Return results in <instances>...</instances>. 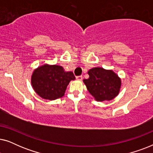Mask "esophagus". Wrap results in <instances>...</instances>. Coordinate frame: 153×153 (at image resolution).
<instances>
[{"label":"esophagus","instance_id":"obj_1","mask_svg":"<svg viewBox=\"0 0 153 153\" xmlns=\"http://www.w3.org/2000/svg\"><path fill=\"white\" fill-rule=\"evenodd\" d=\"M76 79L79 81H81L82 80L83 77H82V76H76Z\"/></svg>","mask_w":153,"mask_h":153}]
</instances>
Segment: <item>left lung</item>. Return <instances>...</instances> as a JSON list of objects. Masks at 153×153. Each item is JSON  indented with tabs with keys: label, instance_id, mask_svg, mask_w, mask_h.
<instances>
[{
	"label": "left lung",
	"instance_id": "1",
	"mask_svg": "<svg viewBox=\"0 0 153 153\" xmlns=\"http://www.w3.org/2000/svg\"><path fill=\"white\" fill-rule=\"evenodd\" d=\"M88 74L89 78L83 81L96 101H110L120 93L121 79L112 70L93 68Z\"/></svg>",
	"mask_w": 153,
	"mask_h": 153
}]
</instances>
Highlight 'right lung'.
<instances>
[{
	"label": "right lung",
	"mask_w": 153,
	"mask_h": 153,
	"mask_svg": "<svg viewBox=\"0 0 153 153\" xmlns=\"http://www.w3.org/2000/svg\"><path fill=\"white\" fill-rule=\"evenodd\" d=\"M75 76L62 66L45 64L35 69L31 76L33 90L45 100H55L64 96L67 87Z\"/></svg>",
	"instance_id": "right-lung-1"
}]
</instances>
